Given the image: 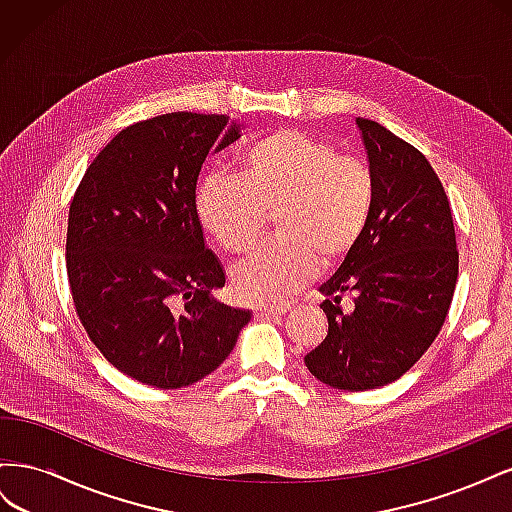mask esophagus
<instances>
[{"instance_id": "1", "label": "esophagus", "mask_w": 512, "mask_h": 512, "mask_svg": "<svg viewBox=\"0 0 512 512\" xmlns=\"http://www.w3.org/2000/svg\"><path fill=\"white\" fill-rule=\"evenodd\" d=\"M290 309V305L288 303H277V305H258L256 307V316H262V318H267V316H282V314H286Z\"/></svg>"}]
</instances>
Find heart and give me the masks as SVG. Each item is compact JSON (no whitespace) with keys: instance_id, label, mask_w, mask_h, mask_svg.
<instances>
[{"instance_id":"obj_1","label":"heart","mask_w":512,"mask_h":512,"mask_svg":"<svg viewBox=\"0 0 512 512\" xmlns=\"http://www.w3.org/2000/svg\"><path fill=\"white\" fill-rule=\"evenodd\" d=\"M369 164L331 143L277 130L247 147L239 173H209L194 192L203 228L230 254H245L275 213L280 237L232 269L237 297L275 303L309 284L324 267L344 262L359 245L374 209Z\"/></svg>"}]
</instances>
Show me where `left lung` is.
<instances>
[{
    "label": "left lung",
    "mask_w": 512,
    "mask_h": 512,
    "mask_svg": "<svg viewBox=\"0 0 512 512\" xmlns=\"http://www.w3.org/2000/svg\"><path fill=\"white\" fill-rule=\"evenodd\" d=\"M376 196L359 245L320 288L329 331L305 354L312 374L342 391L399 380L438 337L459 273L455 224L436 170L416 147L356 119ZM353 294L350 313L341 299Z\"/></svg>",
    "instance_id": "left-lung-1"
}]
</instances>
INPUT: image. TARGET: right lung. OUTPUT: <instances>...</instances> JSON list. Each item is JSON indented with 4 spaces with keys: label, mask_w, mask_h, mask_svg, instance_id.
<instances>
[{
    "label": "right lung",
    "mask_w": 512,
    "mask_h": 512,
    "mask_svg": "<svg viewBox=\"0 0 512 512\" xmlns=\"http://www.w3.org/2000/svg\"><path fill=\"white\" fill-rule=\"evenodd\" d=\"M228 115L166 113L123 128L85 170L66 237L72 303L123 374L181 389L218 369L252 314L211 297L226 277L205 247L194 192Z\"/></svg>",
    "instance_id": "right-lung-1"
}]
</instances>
